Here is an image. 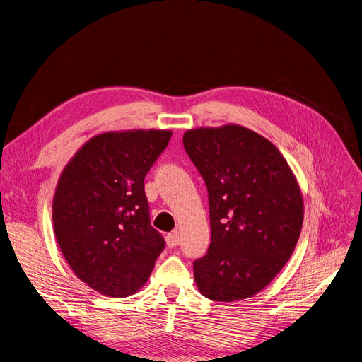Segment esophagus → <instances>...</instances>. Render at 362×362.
<instances>
[{"mask_svg":"<svg viewBox=\"0 0 362 362\" xmlns=\"http://www.w3.org/2000/svg\"><path fill=\"white\" fill-rule=\"evenodd\" d=\"M166 244H168L170 248L177 247V245H179V234H177V233L168 234V235H166Z\"/></svg>","mask_w":362,"mask_h":362,"instance_id":"esophagus-1","label":"esophagus"}]
</instances>
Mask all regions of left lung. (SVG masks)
Returning a JSON list of instances; mask_svg holds the SVG:
<instances>
[{
	"instance_id": "8db88e82",
	"label": "left lung",
	"mask_w": 362,
	"mask_h": 362,
	"mask_svg": "<svg viewBox=\"0 0 362 362\" xmlns=\"http://www.w3.org/2000/svg\"><path fill=\"white\" fill-rule=\"evenodd\" d=\"M183 146L209 199L211 245L193 262L196 286L215 302L252 298L298 244L305 214L299 183L272 141L237 124L187 129Z\"/></svg>"
}]
</instances>
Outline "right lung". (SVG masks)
<instances>
[{
	"instance_id": "1",
	"label": "right lung",
	"mask_w": 362,
	"mask_h": 362,
	"mask_svg": "<svg viewBox=\"0 0 362 362\" xmlns=\"http://www.w3.org/2000/svg\"><path fill=\"white\" fill-rule=\"evenodd\" d=\"M170 137L169 129L98 134L59 177L52 214L59 248L76 277L101 294L139 291L164 250L150 223L144 177Z\"/></svg>"
}]
</instances>
